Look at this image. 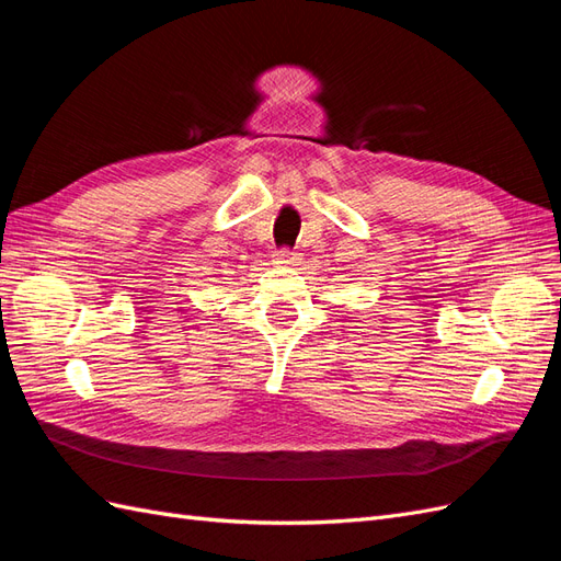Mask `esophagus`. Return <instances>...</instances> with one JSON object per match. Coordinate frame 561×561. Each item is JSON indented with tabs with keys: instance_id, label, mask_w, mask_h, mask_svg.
Listing matches in <instances>:
<instances>
[{
	"instance_id": "obj_1",
	"label": "esophagus",
	"mask_w": 561,
	"mask_h": 561,
	"mask_svg": "<svg viewBox=\"0 0 561 561\" xmlns=\"http://www.w3.org/2000/svg\"><path fill=\"white\" fill-rule=\"evenodd\" d=\"M276 260H278L280 264H297V262H299V252H295V250H290V248H280V250L276 252Z\"/></svg>"
}]
</instances>
